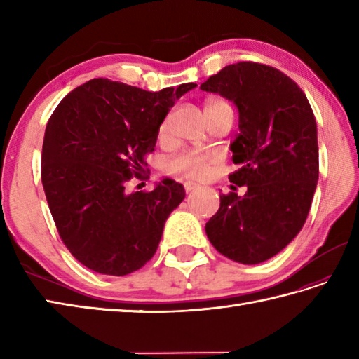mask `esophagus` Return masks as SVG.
Masks as SVG:
<instances>
[{"label": "esophagus", "mask_w": 359, "mask_h": 359, "mask_svg": "<svg viewBox=\"0 0 359 359\" xmlns=\"http://www.w3.org/2000/svg\"><path fill=\"white\" fill-rule=\"evenodd\" d=\"M197 188H199V185H196V184H185V191H187V193H193V191H196Z\"/></svg>", "instance_id": "34e87169"}]
</instances>
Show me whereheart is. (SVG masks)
I'll list each match as a JSON object with an SVG mask.
<instances>
[{
	"mask_svg": "<svg viewBox=\"0 0 359 359\" xmlns=\"http://www.w3.org/2000/svg\"><path fill=\"white\" fill-rule=\"evenodd\" d=\"M211 103H219L217 100L208 102ZM166 133V121H163L162 126H160V135ZM217 157L215 154H201V152H184L177 157L171 158L168 162V170L172 174H177L180 177L187 179H196L201 180L205 179L210 172V165L216 162Z\"/></svg>",
	"mask_w": 359,
	"mask_h": 359,
	"instance_id": "heart-1",
	"label": "heart"
}]
</instances>
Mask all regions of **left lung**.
Returning <instances> with one entry per match:
<instances>
[{"label":"left lung","mask_w":359,"mask_h":359,"mask_svg":"<svg viewBox=\"0 0 359 359\" xmlns=\"http://www.w3.org/2000/svg\"><path fill=\"white\" fill-rule=\"evenodd\" d=\"M239 111L230 144L241 165L230 182L247 193L220 196L205 231L220 255L255 265L278 255L306 224L319 177L318 129L306 94L271 66L241 62L203 81Z\"/></svg>","instance_id":"8db88e82"}]
</instances>
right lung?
<instances>
[{"instance_id":"obj_1","label":"right lung","mask_w":359,"mask_h":359,"mask_svg":"<svg viewBox=\"0 0 359 359\" xmlns=\"http://www.w3.org/2000/svg\"><path fill=\"white\" fill-rule=\"evenodd\" d=\"M196 83L149 93L94 79L67 94L46 126L41 182L67 250L88 269L125 276L154 256L185 188L168 179L126 193L154 151L160 125Z\"/></svg>"}]
</instances>
